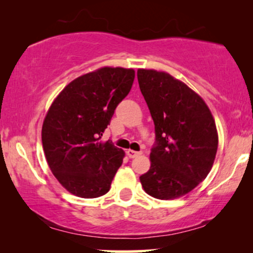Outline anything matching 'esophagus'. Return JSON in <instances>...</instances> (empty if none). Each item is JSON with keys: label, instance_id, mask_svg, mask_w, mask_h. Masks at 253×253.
<instances>
[{"label": "esophagus", "instance_id": "34e87169", "mask_svg": "<svg viewBox=\"0 0 253 253\" xmlns=\"http://www.w3.org/2000/svg\"><path fill=\"white\" fill-rule=\"evenodd\" d=\"M126 153L129 158H135V157L141 155V152H138V151H134V150H127Z\"/></svg>", "mask_w": 253, "mask_h": 253}]
</instances>
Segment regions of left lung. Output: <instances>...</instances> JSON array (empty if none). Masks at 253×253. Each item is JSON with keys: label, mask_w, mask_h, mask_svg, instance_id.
I'll return each mask as SVG.
<instances>
[{"label": "left lung", "mask_w": 253, "mask_h": 253, "mask_svg": "<svg viewBox=\"0 0 253 253\" xmlns=\"http://www.w3.org/2000/svg\"><path fill=\"white\" fill-rule=\"evenodd\" d=\"M136 76L156 132L141 185L156 199H176L210 173L217 150L215 121L201 96L168 72L139 69Z\"/></svg>", "instance_id": "left-lung-1"}]
</instances>
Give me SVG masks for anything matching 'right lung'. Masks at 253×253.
Wrapping results in <instances>:
<instances>
[{"instance_id":"right-lung-1","label":"right lung","mask_w":253,"mask_h":253,"mask_svg":"<svg viewBox=\"0 0 253 253\" xmlns=\"http://www.w3.org/2000/svg\"><path fill=\"white\" fill-rule=\"evenodd\" d=\"M134 74L133 69L101 68L69 83L51 104L42 129L43 152L69 193L95 199L109 191L125 152L98 140L128 95Z\"/></svg>"}]
</instances>
